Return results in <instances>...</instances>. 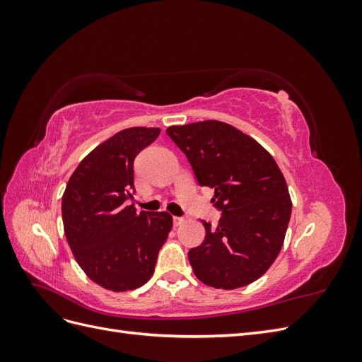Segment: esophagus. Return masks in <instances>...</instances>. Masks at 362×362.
Segmentation results:
<instances>
[{
  "label": "esophagus",
  "instance_id": "obj_1",
  "mask_svg": "<svg viewBox=\"0 0 362 362\" xmlns=\"http://www.w3.org/2000/svg\"><path fill=\"white\" fill-rule=\"evenodd\" d=\"M182 222H184V217L173 216V225H175V226H180Z\"/></svg>",
  "mask_w": 362,
  "mask_h": 362
}]
</instances>
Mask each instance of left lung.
Returning a JSON list of instances; mask_svg holds the SVG:
<instances>
[{
	"label": "left lung",
	"mask_w": 362,
	"mask_h": 362,
	"mask_svg": "<svg viewBox=\"0 0 362 362\" xmlns=\"http://www.w3.org/2000/svg\"><path fill=\"white\" fill-rule=\"evenodd\" d=\"M166 133L199 185L214 189L211 202L222 211L216 228L202 222L204 242L189 250L196 278L223 290L249 286L273 264L286 238L291 199L281 169L257 140L218 120Z\"/></svg>",
	"instance_id": "8db88e82"
}]
</instances>
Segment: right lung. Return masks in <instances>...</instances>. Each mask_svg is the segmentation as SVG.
<instances>
[{"label":"right lung","mask_w":362,"mask_h":362,"mask_svg":"<svg viewBox=\"0 0 362 362\" xmlns=\"http://www.w3.org/2000/svg\"><path fill=\"white\" fill-rule=\"evenodd\" d=\"M160 128L119 131L98 145L74 170L62 198L64 235L84 273L112 291L134 290L156 269L172 229L166 211L137 213L127 205L134 192V160Z\"/></svg>","instance_id":"1"}]
</instances>
